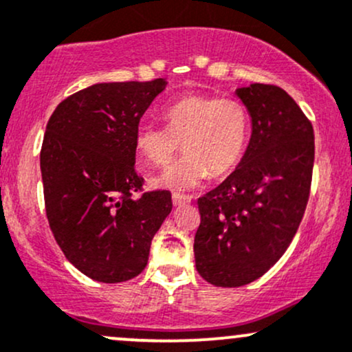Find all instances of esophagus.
I'll list each match as a JSON object with an SVG mask.
<instances>
[{
  "instance_id": "obj_1",
  "label": "esophagus",
  "mask_w": 352,
  "mask_h": 352,
  "mask_svg": "<svg viewBox=\"0 0 352 352\" xmlns=\"http://www.w3.org/2000/svg\"><path fill=\"white\" fill-rule=\"evenodd\" d=\"M190 197H187V195H180V193H173V197H172V201H173V205H175V207H182V205H187V204H190Z\"/></svg>"
}]
</instances>
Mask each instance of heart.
<instances>
[{
    "label": "heart",
    "mask_w": 352,
    "mask_h": 352,
    "mask_svg": "<svg viewBox=\"0 0 352 352\" xmlns=\"http://www.w3.org/2000/svg\"><path fill=\"white\" fill-rule=\"evenodd\" d=\"M167 127L142 125L135 148L144 167H164L182 144L187 155L151 184L155 188L184 193L212 177H225L243 159L250 134V117L238 99L188 94L165 109Z\"/></svg>",
    "instance_id": "heart-1"
}]
</instances>
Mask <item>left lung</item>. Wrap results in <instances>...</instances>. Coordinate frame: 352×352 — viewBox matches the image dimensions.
<instances>
[{
  "label": "left lung",
  "mask_w": 352,
  "mask_h": 352,
  "mask_svg": "<svg viewBox=\"0 0 352 352\" xmlns=\"http://www.w3.org/2000/svg\"><path fill=\"white\" fill-rule=\"evenodd\" d=\"M252 117L241 162L199 199L195 266L221 288L248 285L268 272L296 235L308 205L314 132L292 96L272 84L236 89Z\"/></svg>",
  "instance_id": "8db88e82"
}]
</instances>
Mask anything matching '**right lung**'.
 I'll list each match as a JSON object with an SVG mask.
<instances>
[{
    "label": "right lung",
    "instance_id": "right-lung-1",
    "mask_svg": "<svg viewBox=\"0 0 352 352\" xmlns=\"http://www.w3.org/2000/svg\"><path fill=\"white\" fill-rule=\"evenodd\" d=\"M165 86V79L94 84L64 99L46 125L47 221L64 256L96 281L142 273L172 210L170 192H144L135 172L139 122Z\"/></svg>",
    "mask_w": 352,
    "mask_h": 352
}]
</instances>
